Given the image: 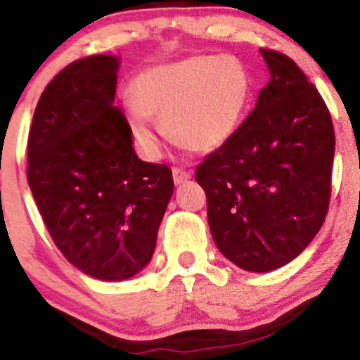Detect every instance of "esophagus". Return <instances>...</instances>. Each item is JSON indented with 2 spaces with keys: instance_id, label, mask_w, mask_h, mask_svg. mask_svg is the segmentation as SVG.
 <instances>
[{
  "instance_id": "34e87169",
  "label": "esophagus",
  "mask_w": 360,
  "mask_h": 360,
  "mask_svg": "<svg viewBox=\"0 0 360 360\" xmlns=\"http://www.w3.org/2000/svg\"><path fill=\"white\" fill-rule=\"evenodd\" d=\"M172 176H174V184H177V186H179V184L186 183V181L190 179L191 174H190V172H186V170L174 169V170H172Z\"/></svg>"
}]
</instances>
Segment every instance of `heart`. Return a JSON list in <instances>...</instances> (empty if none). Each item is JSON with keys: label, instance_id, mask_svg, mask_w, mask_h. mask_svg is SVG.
Here are the masks:
<instances>
[{"label": "heart", "instance_id": "1", "mask_svg": "<svg viewBox=\"0 0 360 360\" xmlns=\"http://www.w3.org/2000/svg\"><path fill=\"white\" fill-rule=\"evenodd\" d=\"M133 99L122 103L127 127L146 160L160 156L153 117L181 147L211 153L226 146L243 124L254 82L233 55H190L140 70L131 82Z\"/></svg>", "mask_w": 360, "mask_h": 360}]
</instances>
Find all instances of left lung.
I'll return each instance as SVG.
<instances>
[{"instance_id":"8db88e82","label":"left lung","mask_w":360,"mask_h":360,"mask_svg":"<svg viewBox=\"0 0 360 360\" xmlns=\"http://www.w3.org/2000/svg\"><path fill=\"white\" fill-rule=\"evenodd\" d=\"M270 82L224 147L197 167L218 250L247 271L277 270L323 226L335 136L320 92L300 67L259 49Z\"/></svg>"}]
</instances>
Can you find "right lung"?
Returning <instances> with one entry per match:
<instances>
[{
  "label": "right lung",
  "instance_id": "1",
  "mask_svg": "<svg viewBox=\"0 0 360 360\" xmlns=\"http://www.w3.org/2000/svg\"><path fill=\"white\" fill-rule=\"evenodd\" d=\"M119 67L113 55L67 65L40 96L28 139V184L53 241L106 282L149 264L174 193L169 167L136 156L113 106Z\"/></svg>",
  "mask_w": 360,
  "mask_h": 360
}]
</instances>
